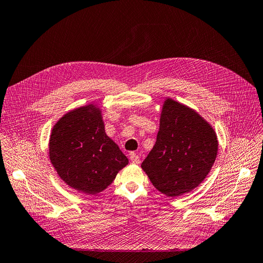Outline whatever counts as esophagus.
Returning <instances> with one entry per match:
<instances>
[{
	"label": "esophagus",
	"instance_id": "esophagus-1",
	"mask_svg": "<svg viewBox=\"0 0 263 263\" xmlns=\"http://www.w3.org/2000/svg\"><path fill=\"white\" fill-rule=\"evenodd\" d=\"M130 160L133 163H140V157L136 154V152H131V154H130Z\"/></svg>",
	"mask_w": 263,
	"mask_h": 263
}]
</instances>
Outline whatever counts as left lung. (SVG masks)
I'll use <instances>...</instances> for the list:
<instances>
[{
	"label": "left lung",
	"instance_id": "left-lung-1",
	"mask_svg": "<svg viewBox=\"0 0 263 263\" xmlns=\"http://www.w3.org/2000/svg\"><path fill=\"white\" fill-rule=\"evenodd\" d=\"M217 138L199 115L168 99L157 141L141 167L158 191L169 197L191 192L205 179L217 155Z\"/></svg>",
	"mask_w": 263,
	"mask_h": 263
}]
</instances>
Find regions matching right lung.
Segmentation results:
<instances>
[{
    "label": "right lung",
    "instance_id": "add662e5",
    "mask_svg": "<svg viewBox=\"0 0 263 263\" xmlns=\"http://www.w3.org/2000/svg\"><path fill=\"white\" fill-rule=\"evenodd\" d=\"M49 155L52 166L67 185L84 194H97L115 179L129 160L109 139L99 108L74 109L53 126Z\"/></svg>",
    "mask_w": 263,
    "mask_h": 263
}]
</instances>
